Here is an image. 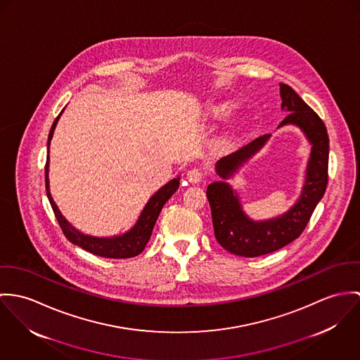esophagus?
Here are the masks:
<instances>
[{"mask_svg":"<svg viewBox=\"0 0 360 360\" xmlns=\"http://www.w3.org/2000/svg\"><path fill=\"white\" fill-rule=\"evenodd\" d=\"M202 178H204V174H202V171L199 169V168H192V169H189L188 174H186V179H188L191 184H199V182H201Z\"/></svg>","mask_w":360,"mask_h":360,"instance_id":"1","label":"esophagus"}]
</instances>
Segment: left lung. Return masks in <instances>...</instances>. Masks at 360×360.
Masks as SVG:
<instances>
[{
    "instance_id": "8db88e82",
    "label": "left lung",
    "mask_w": 360,
    "mask_h": 360,
    "mask_svg": "<svg viewBox=\"0 0 360 360\" xmlns=\"http://www.w3.org/2000/svg\"><path fill=\"white\" fill-rule=\"evenodd\" d=\"M280 96L281 109L288 112V116L279 127L287 124L300 127L312 145L305 182L297 202L280 217L252 221L243 211L238 192L228 182H212L207 188L215 239L225 250L240 257L252 258L269 254L300 238L327 188L328 135L324 122L287 84H280ZM269 138V134L262 135L222 158L215 165L217 174L224 179L233 176Z\"/></svg>"
}]
</instances>
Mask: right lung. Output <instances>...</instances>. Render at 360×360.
<instances>
[{
    "mask_svg": "<svg viewBox=\"0 0 360 360\" xmlns=\"http://www.w3.org/2000/svg\"><path fill=\"white\" fill-rule=\"evenodd\" d=\"M63 112V110H62ZM62 112L59 113V116L55 119L49 135H48V156H46V164H45V191H46V196L51 202V207L55 212V217L65 233V236L68 240H70L73 244L79 245L81 248H84L85 251L98 255V257H105V258H131L135 257L138 254H141L148 241L152 236L155 224L159 218L161 208L162 205L168 201V199L176 192V189L179 188V176L171 179L168 184H165L162 188H160L150 199L146 202L145 208L142 210L136 224L125 233L119 235V236H113V238H94V236H88L81 233L80 231H77L75 226H72L70 222H68V219L62 215V212L59 211L58 205L55 204V201L51 196L49 192V179H48V171H49V145H51V139L53 135V129L58 124V120L62 115Z\"/></svg>",
    "mask_w": 360,
    "mask_h": 360,
    "instance_id": "1",
    "label": "right lung"
}]
</instances>
